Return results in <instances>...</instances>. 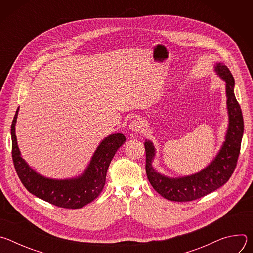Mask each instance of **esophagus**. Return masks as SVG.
Instances as JSON below:
<instances>
[{
    "label": "esophagus",
    "instance_id": "34e87169",
    "mask_svg": "<svg viewBox=\"0 0 253 253\" xmlns=\"http://www.w3.org/2000/svg\"><path fill=\"white\" fill-rule=\"evenodd\" d=\"M129 127H130V130H131L132 132L137 133V132L141 131L142 128L144 127V121H143L141 118H136V119H134V120L131 121Z\"/></svg>",
    "mask_w": 253,
    "mask_h": 253
}]
</instances>
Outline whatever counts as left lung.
I'll return each mask as SVG.
<instances>
[{
    "instance_id": "8db88e82",
    "label": "left lung",
    "mask_w": 253,
    "mask_h": 253,
    "mask_svg": "<svg viewBox=\"0 0 253 253\" xmlns=\"http://www.w3.org/2000/svg\"><path fill=\"white\" fill-rule=\"evenodd\" d=\"M215 71L226 83L229 124L225 141L213 161L198 173L170 178L158 173L152 167V160L155 156L154 145L149 140L144 143L147 178L155 191L168 200L185 202L201 198L224 185L236 167L244 130L242 112L234 95V78L231 72L223 63H216Z\"/></svg>"
}]
</instances>
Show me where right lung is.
<instances>
[{
  "mask_svg": "<svg viewBox=\"0 0 253 253\" xmlns=\"http://www.w3.org/2000/svg\"><path fill=\"white\" fill-rule=\"evenodd\" d=\"M19 108L11 126L12 157L16 172L26 189L58 207L78 209L99 196L106 182V174L118 148L126 141L121 133L106 137L96 149L84 173L76 178L57 180L46 178L34 171L22 158L15 132Z\"/></svg>",
  "mask_w": 253,
  "mask_h": 253,
  "instance_id": "right-lung-1",
  "label": "right lung"
}]
</instances>
